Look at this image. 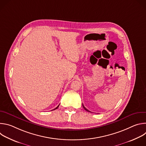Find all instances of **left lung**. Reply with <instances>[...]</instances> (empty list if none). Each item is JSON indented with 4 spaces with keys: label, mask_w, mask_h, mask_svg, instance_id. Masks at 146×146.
<instances>
[{
    "label": "left lung",
    "mask_w": 146,
    "mask_h": 146,
    "mask_svg": "<svg viewBox=\"0 0 146 146\" xmlns=\"http://www.w3.org/2000/svg\"><path fill=\"white\" fill-rule=\"evenodd\" d=\"M82 107H83V108H84V109H85L86 111H89V112H91V111H90L88 110H87V109H86V108L84 106V105H83V104H82Z\"/></svg>",
    "instance_id": "1"
}]
</instances>
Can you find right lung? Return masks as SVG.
<instances>
[{"instance_id":"add662e5","label":"right lung","mask_w":146,"mask_h":146,"mask_svg":"<svg viewBox=\"0 0 146 146\" xmlns=\"http://www.w3.org/2000/svg\"><path fill=\"white\" fill-rule=\"evenodd\" d=\"M58 107H59V105H58V106H57V107H56V108H55V109H54V110H55V109H58Z\"/></svg>"}]
</instances>
